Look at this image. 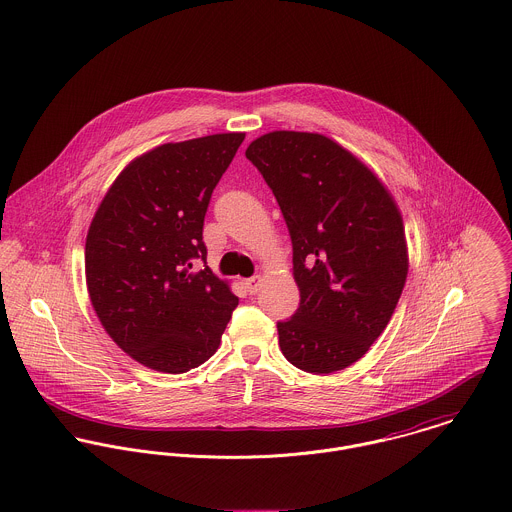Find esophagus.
Masks as SVG:
<instances>
[{"instance_id": "34e87169", "label": "esophagus", "mask_w": 512, "mask_h": 512, "mask_svg": "<svg viewBox=\"0 0 512 512\" xmlns=\"http://www.w3.org/2000/svg\"><path fill=\"white\" fill-rule=\"evenodd\" d=\"M262 284H264V280H262V276H254V278H248V280H246V282H244V286H246V290H248V293L260 292V288H262Z\"/></svg>"}]
</instances>
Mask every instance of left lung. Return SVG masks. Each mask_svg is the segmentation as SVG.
<instances>
[{"instance_id":"1","label":"left lung","mask_w":512,"mask_h":512,"mask_svg":"<svg viewBox=\"0 0 512 512\" xmlns=\"http://www.w3.org/2000/svg\"><path fill=\"white\" fill-rule=\"evenodd\" d=\"M246 157L270 185L293 246L299 307L278 323L293 366L329 374L357 363L386 329L408 276L400 209L384 183L323 134L276 130Z\"/></svg>"}]
</instances>
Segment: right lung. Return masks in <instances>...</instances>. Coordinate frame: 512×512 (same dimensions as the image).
Here are the masks:
<instances>
[{
	"label": "right lung",
	"mask_w": 512,
	"mask_h": 512,
	"mask_svg": "<svg viewBox=\"0 0 512 512\" xmlns=\"http://www.w3.org/2000/svg\"><path fill=\"white\" fill-rule=\"evenodd\" d=\"M242 132L153 147L116 177L90 222L84 272L112 341L140 365L181 374L211 359L238 297L207 266L203 222Z\"/></svg>",
	"instance_id": "add662e5"
}]
</instances>
